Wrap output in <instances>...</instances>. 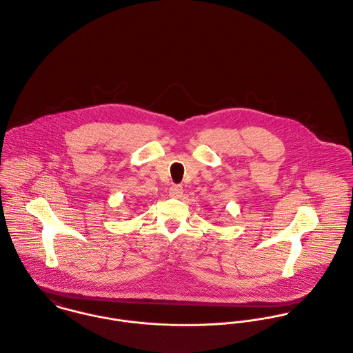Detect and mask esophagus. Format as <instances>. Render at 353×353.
Segmentation results:
<instances>
[{
	"label": "esophagus",
	"instance_id": "34e87169",
	"mask_svg": "<svg viewBox=\"0 0 353 353\" xmlns=\"http://www.w3.org/2000/svg\"><path fill=\"white\" fill-rule=\"evenodd\" d=\"M183 194V188L181 185H172L170 188V196L174 199H179Z\"/></svg>",
	"mask_w": 353,
	"mask_h": 353
}]
</instances>
